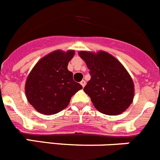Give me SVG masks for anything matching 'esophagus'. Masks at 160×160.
Here are the masks:
<instances>
[{"label": "esophagus", "mask_w": 160, "mask_h": 160, "mask_svg": "<svg viewBox=\"0 0 160 160\" xmlns=\"http://www.w3.org/2000/svg\"><path fill=\"white\" fill-rule=\"evenodd\" d=\"M80 84H81V85H82V87H84V86H85L86 85V81H85V80H82V81L81 82H80Z\"/></svg>", "instance_id": "obj_1"}]
</instances>
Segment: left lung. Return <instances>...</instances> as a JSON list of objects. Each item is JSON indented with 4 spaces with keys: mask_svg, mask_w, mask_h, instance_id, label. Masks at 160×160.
<instances>
[{
    "mask_svg": "<svg viewBox=\"0 0 160 160\" xmlns=\"http://www.w3.org/2000/svg\"><path fill=\"white\" fill-rule=\"evenodd\" d=\"M90 70L91 80L83 91L95 108L106 115H119L132 103L134 83L123 64L106 52L80 51Z\"/></svg>",
    "mask_w": 160,
    "mask_h": 160,
    "instance_id": "8db88e82",
    "label": "left lung"
}]
</instances>
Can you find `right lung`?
Here are the masks:
<instances>
[{"instance_id":"obj_1","label":"right lung","mask_w":160,"mask_h":160,"mask_svg":"<svg viewBox=\"0 0 160 160\" xmlns=\"http://www.w3.org/2000/svg\"><path fill=\"white\" fill-rule=\"evenodd\" d=\"M74 54L73 50L52 52L39 60L28 74L25 83L27 100L40 113L53 115L64 110L72 96L82 89L68 70Z\"/></svg>"}]
</instances>
